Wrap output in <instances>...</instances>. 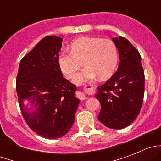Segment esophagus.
<instances>
[{
	"label": "esophagus",
	"mask_w": 161,
	"mask_h": 161,
	"mask_svg": "<svg viewBox=\"0 0 161 161\" xmlns=\"http://www.w3.org/2000/svg\"><path fill=\"white\" fill-rule=\"evenodd\" d=\"M87 87H89V86H85V88H86V90H90V89H89V88H87ZM82 97H83V99H85L86 98V97H85V95H84V93L83 94H82Z\"/></svg>",
	"instance_id": "1"
}]
</instances>
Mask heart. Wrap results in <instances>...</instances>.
Returning a JSON list of instances; mask_svg holds the SVG:
<instances>
[{
    "mask_svg": "<svg viewBox=\"0 0 161 161\" xmlns=\"http://www.w3.org/2000/svg\"><path fill=\"white\" fill-rule=\"evenodd\" d=\"M86 67L74 78V82L81 84L99 76L107 79L114 72L118 62V50L111 40L99 37H82L73 42L70 53L61 52L58 64L67 79H72L76 71Z\"/></svg>",
    "mask_w": 161,
    "mask_h": 161,
    "instance_id": "obj_1",
    "label": "heart"
}]
</instances>
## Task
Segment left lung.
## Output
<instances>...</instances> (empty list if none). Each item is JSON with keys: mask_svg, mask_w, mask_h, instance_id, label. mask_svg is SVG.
Listing matches in <instances>:
<instances>
[{"mask_svg": "<svg viewBox=\"0 0 161 161\" xmlns=\"http://www.w3.org/2000/svg\"><path fill=\"white\" fill-rule=\"evenodd\" d=\"M118 47L119 66L104 84L97 87L95 97L101 104L98 119L103 125L121 129L136 120L143 101L145 76L141 56L124 37L112 39Z\"/></svg>", "mask_w": 161, "mask_h": 161, "instance_id": "8db88e82", "label": "left lung"}]
</instances>
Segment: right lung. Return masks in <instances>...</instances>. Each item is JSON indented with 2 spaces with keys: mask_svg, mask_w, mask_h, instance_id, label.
I'll return each instance as SVG.
<instances>
[{
  "mask_svg": "<svg viewBox=\"0 0 161 161\" xmlns=\"http://www.w3.org/2000/svg\"><path fill=\"white\" fill-rule=\"evenodd\" d=\"M62 39H42L20 61L16 91L22 116L29 127L46 139H58L70 130L80 100L75 85L63 78L58 64ZM27 99L34 110L25 108Z\"/></svg>",
  "mask_w": 161,
  "mask_h": 161,
  "instance_id": "obj_1",
  "label": "right lung"
}]
</instances>
